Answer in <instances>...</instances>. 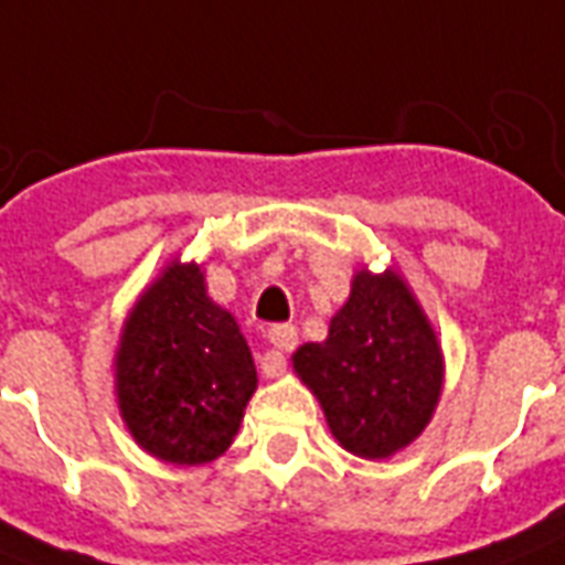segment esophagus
Segmentation results:
<instances>
[{
    "label": "esophagus",
    "mask_w": 565,
    "mask_h": 565,
    "mask_svg": "<svg viewBox=\"0 0 565 565\" xmlns=\"http://www.w3.org/2000/svg\"><path fill=\"white\" fill-rule=\"evenodd\" d=\"M296 340H299V334H296V328H292V326H273V328H269V343L278 349V354H275V358H266V361L260 363V372H264L266 377L281 375V372H284L281 352H290L292 345H296Z\"/></svg>",
    "instance_id": "esophagus-1"
}]
</instances>
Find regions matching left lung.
<instances>
[{"label": "left lung", "instance_id": "1", "mask_svg": "<svg viewBox=\"0 0 565 565\" xmlns=\"http://www.w3.org/2000/svg\"><path fill=\"white\" fill-rule=\"evenodd\" d=\"M292 370L319 398L337 443L366 460L411 446L443 393L437 331L393 269H358L328 340L301 345Z\"/></svg>", "mask_w": 565, "mask_h": 565}]
</instances>
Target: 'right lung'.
<instances>
[{
  "mask_svg": "<svg viewBox=\"0 0 565 565\" xmlns=\"http://www.w3.org/2000/svg\"><path fill=\"white\" fill-rule=\"evenodd\" d=\"M117 372L119 416L143 451L211 463L234 443L257 372L237 319L211 301L199 264L163 266L128 313Z\"/></svg>",
  "mask_w": 565,
  "mask_h": 565,
  "instance_id": "1",
  "label": "right lung"
}]
</instances>
